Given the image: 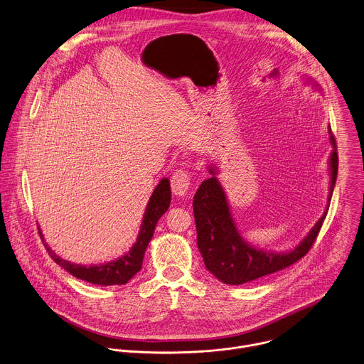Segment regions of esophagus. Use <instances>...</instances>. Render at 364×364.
I'll list each match as a JSON object with an SVG mask.
<instances>
[{
	"instance_id": "1",
	"label": "esophagus",
	"mask_w": 364,
	"mask_h": 364,
	"mask_svg": "<svg viewBox=\"0 0 364 364\" xmlns=\"http://www.w3.org/2000/svg\"><path fill=\"white\" fill-rule=\"evenodd\" d=\"M191 187V173L187 170H177L171 177V190L177 197H184Z\"/></svg>"
}]
</instances>
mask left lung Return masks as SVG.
<instances>
[{
	"label": "left lung",
	"mask_w": 364,
	"mask_h": 364,
	"mask_svg": "<svg viewBox=\"0 0 364 364\" xmlns=\"http://www.w3.org/2000/svg\"><path fill=\"white\" fill-rule=\"evenodd\" d=\"M328 133L330 143L333 146V153L330 154V201L337 178L338 157L331 129H328ZM208 171L213 177L204 180L198 187L193 200V210L198 250L207 270L220 282L235 286L245 284L280 272L294 264L309 253L323 225L328 205L306 238L300 241V245L291 252H264L247 245L243 237L240 235L231 217L225 193L214 176L215 171L214 168H208Z\"/></svg>",
	"instance_id": "obj_1"
}]
</instances>
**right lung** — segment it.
I'll use <instances>...</instances> for the list:
<instances>
[{"label": "right lung", "instance_id": "right-lung-1", "mask_svg": "<svg viewBox=\"0 0 364 364\" xmlns=\"http://www.w3.org/2000/svg\"><path fill=\"white\" fill-rule=\"evenodd\" d=\"M171 201V188H170V181L168 178H163L160 184L156 187L153 191L144 217H143V224L141 230L139 232L137 241L132 250L126 253L124 256H121L119 259L98 264V266H81L75 264L71 262H67L57 256L44 241V237L40 231V235L43 238V243L51 256V259L61 266L64 270H67L70 274H73L77 279H81L84 282L92 283V284H100V286H115V284H126L129 280L134 277L136 273L141 270L143 266V259L146 249L150 243V240L153 238L154 228L157 225V221L160 217L168 210Z\"/></svg>", "mask_w": 364, "mask_h": 364}]
</instances>
